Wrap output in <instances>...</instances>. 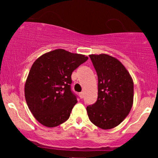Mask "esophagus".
Masks as SVG:
<instances>
[{
  "label": "esophagus",
  "mask_w": 158,
  "mask_h": 158,
  "mask_svg": "<svg viewBox=\"0 0 158 158\" xmlns=\"http://www.w3.org/2000/svg\"><path fill=\"white\" fill-rule=\"evenodd\" d=\"M79 97H80L81 99H82V98L84 97V93H83V92H81V93H79Z\"/></svg>",
  "instance_id": "34e87169"
}]
</instances>
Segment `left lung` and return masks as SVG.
<instances>
[{
	"mask_svg": "<svg viewBox=\"0 0 158 158\" xmlns=\"http://www.w3.org/2000/svg\"><path fill=\"white\" fill-rule=\"evenodd\" d=\"M98 77V97L87 106L91 123L102 129L120 124L131 109L134 83L120 61L106 54L90 55Z\"/></svg>",
	"mask_w": 158,
	"mask_h": 158,
	"instance_id": "obj_1",
	"label": "left lung"
}]
</instances>
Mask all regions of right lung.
<instances>
[{"instance_id": "1", "label": "right lung", "mask_w": 158, "mask_h": 158, "mask_svg": "<svg viewBox=\"0 0 158 158\" xmlns=\"http://www.w3.org/2000/svg\"><path fill=\"white\" fill-rule=\"evenodd\" d=\"M88 59V56L58 49L33 63L25 84V99L43 126H58L70 117L77 102V96L71 90L72 73Z\"/></svg>"}]
</instances>
